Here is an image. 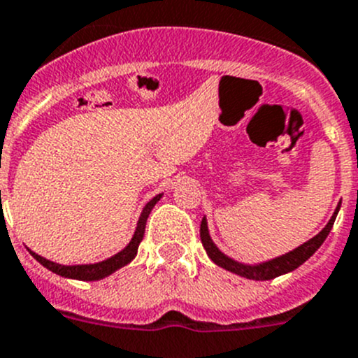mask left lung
Returning a JSON list of instances; mask_svg holds the SVG:
<instances>
[{
    "label": "left lung",
    "mask_w": 358,
    "mask_h": 358,
    "mask_svg": "<svg viewBox=\"0 0 358 358\" xmlns=\"http://www.w3.org/2000/svg\"><path fill=\"white\" fill-rule=\"evenodd\" d=\"M339 208H341V203L338 204V208H336L334 215L331 217L329 224L325 225V227L322 229V231L318 232L315 238H311L310 241H306L304 245L297 246L296 250L285 253V255L276 257V259L267 260V262L257 264V266H246V264L236 262V260L229 259L227 255H224V253H222L220 250L215 246V243L211 241L210 232H208L206 218H203V222H201V231H199L201 241H203V246H204V250H206L208 257H210V259L213 260L217 266L224 267V269L234 273V275L243 276V278L260 280V282H264V280H273V278H276V276H282V275H285V273H290V271H294V269H297L301 264L306 262V260L310 259V257L313 255L318 248H320L322 243L325 241V238H327L329 232H331L332 225H334V220H336V217H338Z\"/></svg>",
    "instance_id": "obj_1"
}]
</instances>
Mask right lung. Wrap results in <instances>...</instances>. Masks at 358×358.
<instances>
[{"mask_svg": "<svg viewBox=\"0 0 358 358\" xmlns=\"http://www.w3.org/2000/svg\"><path fill=\"white\" fill-rule=\"evenodd\" d=\"M161 197H162V194H159V196H155L154 199L148 201L147 206L143 208L140 220H138L136 231H134V236H133V239L129 241V245H127L122 252H119L117 255L110 257V259L103 260V262L82 264V266H61V264H55V262H52V260H47L45 257L38 255V253L31 252V250H29V253L38 260V262L41 264V266H45L47 269H50V271L55 273V275L64 276V278L82 280V282H96V280L105 278V276L112 275V273H115L117 269H120V267L127 266V264H129L131 260L136 257L138 246H140L141 239H143V234H145V225H147L148 215H150L152 208L155 206V203H157Z\"/></svg>", "mask_w": 358, "mask_h": 358, "instance_id": "obj_1", "label": "right lung"}]
</instances>
